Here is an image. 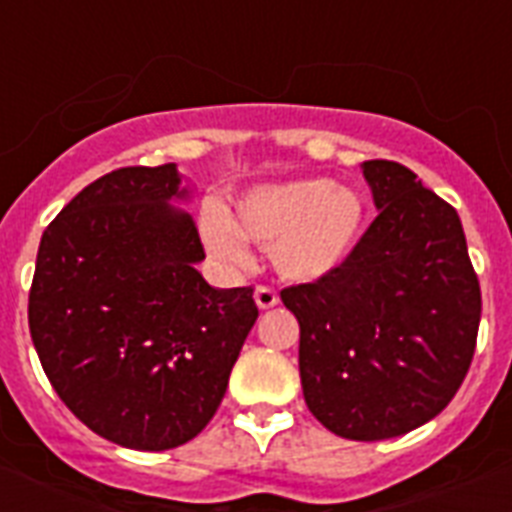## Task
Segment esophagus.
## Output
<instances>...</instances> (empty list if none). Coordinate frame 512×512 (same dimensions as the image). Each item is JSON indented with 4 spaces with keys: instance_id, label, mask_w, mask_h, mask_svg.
I'll return each mask as SVG.
<instances>
[{
    "instance_id": "obj_1",
    "label": "esophagus",
    "mask_w": 512,
    "mask_h": 512,
    "mask_svg": "<svg viewBox=\"0 0 512 512\" xmlns=\"http://www.w3.org/2000/svg\"><path fill=\"white\" fill-rule=\"evenodd\" d=\"M255 303L257 308H273V305H279V292L271 287H257L255 289Z\"/></svg>"
}]
</instances>
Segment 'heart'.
<instances>
[{"label": "heart", "mask_w": 512, "mask_h": 512, "mask_svg": "<svg viewBox=\"0 0 512 512\" xmlns=\"http://www.w3.org/2000/svg\"><path fill=\"white\" fill-rule=\"evenodd\" d=\"M366 223L361 193L337 188L327 177L257 185L236 204L228 223L207 212L201 233L212 255L231 265L247 263L242 239L271 249L273 268L287 281L311 284L340 271Z\"/></svg>", "instance_id": "heart-1"}]
</instances>
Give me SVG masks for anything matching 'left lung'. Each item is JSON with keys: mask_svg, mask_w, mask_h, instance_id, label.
Listing matches in <instances>:
<instances>
[{"mask_svg": "<svg viewBox=\"0 0 512 512\" xmlns=\"http://www.w3.org/2000/svg\"><path fill=\"white\" fill-rule=\"evenodd\" d=\"M380 215L340 271L281 300L300 324V380L335 436L382 441L444 412L473 361L481 287L452 204L404 164L364 162Z\"/></svg>", "mask_w": 512, "mask_h": 512, "instance_id": "left-lung-1", "label": "left lung"}]
</instances>
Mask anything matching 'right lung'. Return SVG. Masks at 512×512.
I'll return each mask as SVG.
<instances>
[{"mask_svg":"<svg viewBox=\"0 0 512 512\" xmlns=\"http://www.w3.org/2000/svg\"><path fill=\"white\" fill-rule=\"evenodd\" d=\"M175 164L122 167L47 225L28 329L60 401L98 436L164 452L207 428L257 321L252 287L215 289Z\"/></svg>","mask_w":512,"mask_h":512,"instance_id":"1","label":"right lung"}]
</instances>
